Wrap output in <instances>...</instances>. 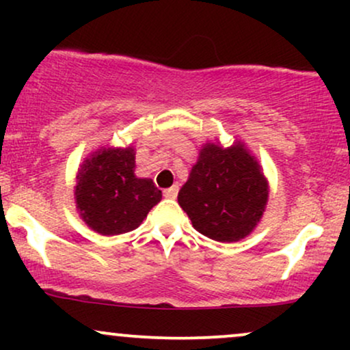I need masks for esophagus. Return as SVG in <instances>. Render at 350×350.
<instances>
[{"label":"esophagus","instance_id":"1","mask_svg":"<svg viewBox=\"0 0 350 350\" xmlns=\"http://www.w3.org/2000/svg\"><path fill=\"white\" fill-rule=\"evenodd\" d=\"M178 191H179V186H178V184H174V186L164 189V196H166V198H170V199H174L176 196H178Z\"/></svg>","mask_w":350,"mask_h":350}]
</instances>
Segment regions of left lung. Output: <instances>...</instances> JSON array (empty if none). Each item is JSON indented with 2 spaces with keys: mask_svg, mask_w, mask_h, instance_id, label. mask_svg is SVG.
<instances>
[{
  "mask_svg": "<svg viewBox=\"0 0 350 350\" xmlns=\"http://www.w3.org/2000/svg\"><path fill=\"white\" fill-rule=\"evenodd\" d=\"M268 194V179L243 142L235 139L227 148L207 142L180 187L178 202L199 234L232 243L255 230Z\"/></svg>",
  "mask_w": 350,
  "mask_h": 350,
  "instance_id": "8db88e82",
  "label": "left lung"
}]
</instances>
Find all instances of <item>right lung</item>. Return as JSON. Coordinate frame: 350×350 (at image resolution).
Returning <instances> with one entry per match:
<instances>
[{
  "label": "right lung",
  "mask_w": 350,
  "mask_h": 350,
  "mask_svg": "<svg viewBox=\"0 0 350 350\" xmlns=\"http://www.w3.org/2000/svg\"><path fill=\"white\" fill-rule=\"evenodd\" d=\"M135 148L100 146L75 176V207L80 219L100 235H120L142 226L163 198L150 178L135 176Z\"/></svg>",
  "instance_id": "add662e5"
}]
</instances>
